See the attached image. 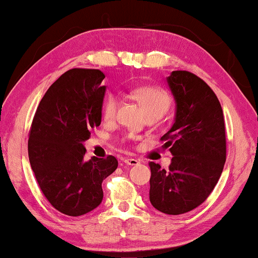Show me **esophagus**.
<instances>
[{
  "instance_id": "34e87169",
  "label": "esophagus",
  "mask_w": 258,
  "mask_h": 258,
  "mask_svg": "<svg viewBox=\"0 0 258 258\" xmlns=\"http://www.w3.org/2000/svg\"><path fill=\"white\" fill-rule=\"evenodd\" d=\"M123 162L128 165H137L140 163V161L136 160V158H124V161Z\"/></svg>"
}]
</instances>
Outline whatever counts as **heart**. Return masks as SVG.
Here are the masks:
<instances>
[{
    "label": "heart",
    "mask_w": 258,
    "mask_h": 258,
    "mask_svg": "<svg viewBox=\"0 0 258 258\" xmlns=\"http://www.w3.org/2000/svg\"><path fill=\"white\" fill-rule=\"evenodd\" d=\"M134 96L142 105L148 116L155 115L161 117L170 107V96L167 91L156 86H142L133 90ZM119 97L117 94H109L103 102L102 115L105 121H112L117 114Z\"/></svg>",
    "instance_id": "1"
}]
</instances>
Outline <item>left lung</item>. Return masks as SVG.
Masks as SVG:
<instances>
[{"label": "left lung", "mask_w": 258, "mask_h": 258, "mask_svg": "<svg viewBox=\"0 0 258 258\" xmlns=\"http://www.w3.org/2000/svg\"><path fill=\"white\" fill-rule=\"evenodd\" d=\"M167 81L176 101V116L161 141L174 157L167 170L149 162V199L162 213L181 215L202 204L217 184L227 140L220 101L202 79L176 70Z\"/></svg>", "instance_id": "8db88e82"}]
</instances>
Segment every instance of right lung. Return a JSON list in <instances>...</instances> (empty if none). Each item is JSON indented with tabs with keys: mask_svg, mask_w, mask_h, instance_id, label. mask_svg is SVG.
I'll return each mask as SVG.
<instances>
[{
	"mask_svg": "<svg viewBox=\"0 0 258 258\" xmlns=\"http://www.w3.org/2000/svg\"><path fill=\"white\" fill-rule=\"evenodd\" d=\"M98 69L74 68L49 87L31 123L28 155L38 186L59 213L81 216L100 206L116 157L84 161L83 142L101 124L105 86Z\"/></svg>",
	"mask_w": 258,
	"mask_h": 258,
	"instance_id": "1",
	"label": "right lung"
}]
</instances>
